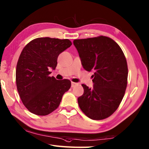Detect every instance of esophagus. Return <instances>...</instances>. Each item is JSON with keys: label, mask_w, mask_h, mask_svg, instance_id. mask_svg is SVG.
I'll return each instance as SVG.
<instances>
[{"label": "esophagus", "mask_w": 149, "mask_h": 149, "mask_svg": "<svg viewBox=\"0 0 149 149\" xmlns=\"http://www.w3.org/2000/svg\"><path fill=\"white\" fill-rule=\"evenodd\" d=\"M78 84L77 83H75V82H72V87H74L75 86H76Z\"/></svg>", "instance_id": "esophagus-1"}]
</instances>
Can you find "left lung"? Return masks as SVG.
Instances as JSON below:
<instances>
[{
    "label": "left lung",
    "instance_id": "8db88e82",
    "mask_svg": "<svg viewBox=\"0 0 149 149\" xmlns=\"http://www.w3.org/2000/svg\"><path fill=\"white\" fill-rule=\"evenodd\" d=\"M84 68L93 71V87L82 84L84 93L77 99L79 107L92 120L105 119L119 107L127 84L125 55L114 40L105 36L75 39Z\"/></svg>",
    "mask_w": 149,
    "mask_h": 149
}]
</instances>
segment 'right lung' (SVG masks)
Segmentation results:
<instances>
[{"instance_id": "obj_1", "label": "right lung", "mask_w": 149, "mask_h": 149, "mask_svg": "<svg viewBox=\"0 0 149 149\" xmlns=\"http://www.w3.org/2000/svg\"><path fill=\"white\" fill-rule=\"evenodd\" d=\"M72 45L69 39L39 37L24 48L16 65V81L24 105L38 116L50 114L58 107L63 95L71 87L68 79L50 77L58 55Z\"/></svg>"}]
</instances>
